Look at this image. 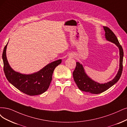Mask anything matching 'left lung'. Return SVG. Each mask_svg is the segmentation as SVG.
<instances>
[{
  "instance_id": "1",
  "label": "left lung",
  "mask_w": 127,
  "mask_h": 127,
  "mask_svg": "<svg viewBox=\"0 0 127 127\" xmlns=\"http://www.w3.org/2000/svg\"><path fill=\"white\" fill-rule=\"evenodd\" d=\"M104 28L105 31V37L106 39L112 43H115L119 49L120 67L116 77L112 81L107 83L99 84L93 81L88 77L84 72L82 65L79 62H76V67L73 72L74 80L79 90L83 92L94 94H98L104 92L113 86L120 79L123 69V49L120 44L117 36L110 28L105 26Z\"/></svg>"
}]
</instances>
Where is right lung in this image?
Returning <instances> with one entry per match:
<instances>
[{"mask_svg": "<svg viewBox=\"0 0 127 127\" xmlns=\"http://www.w3.org/2000/svg\"><path fill=\"white\" fill-rule=\"evenodd\" d=\"M7 44L4 46L2 55L3 71L7 80L18 90L30 96L40 95L47 91L52 79L54 70L62 60H59L48 64L37 73L22 74L14 71L9 66L6 55Z\"/></svg>", "mask_w": 127, "mask_h": 127, "instance_id": "add662e5", "label": "right lung"}]
</instances>
